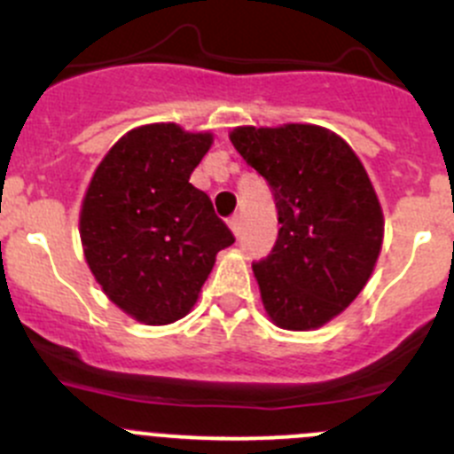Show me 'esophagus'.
<instances>
[{
	"mask_svg": "<svg viewBox=\"0 0 454 454\" xmlns=\"http://www.w3.org/2000/svg\"><path fill=\"white\" fill-rule=\"evenodd\" d=\"M228 226H231V231L235 232V235H239V231H241V215H232V217L228 219Z\"/></svg>",
	"mask_w": 454,
	"mask_h": 454,
	"instance_id": "34e87169",
	"label": "esophagus"
}]
</instances>
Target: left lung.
<instances>
[{"label": "left lung", "instance_id": "1", "mask_svg": "<svg viewBox=\"0 0 454 454\" xmlns=\"http://www.w3.org/2000/svg\"><path fill=\"white\" fill-rule=\"evenodd\" d=\"M232 146L272 192L281 228L253 263L263 308L286 330L319 328L366 286L384 237L372 184L353 148L308 124L235 129Z\"/></svg>", "mask_w": 454, "mask_h": 454}]
</instances>
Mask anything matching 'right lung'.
<instances>
[{
    "mask_svg": "<svg viewBox=\"0 0 454 454\" xmlns=\"http://www.w3.org/2000/svg\"><path fill=\"white\" fill-rule=\"evenodd\" d=\"M210 133L151 124L126 133L97 166L83 197L79 235L110 301L148 325L195 306L222 248L235 241L191 173Z\"/></svg>",
    "mask_w": 454,
    "mask_h": 454,
    "instance_id": "right-lung-1",
    "label": "right lung"
}]
</instances>
